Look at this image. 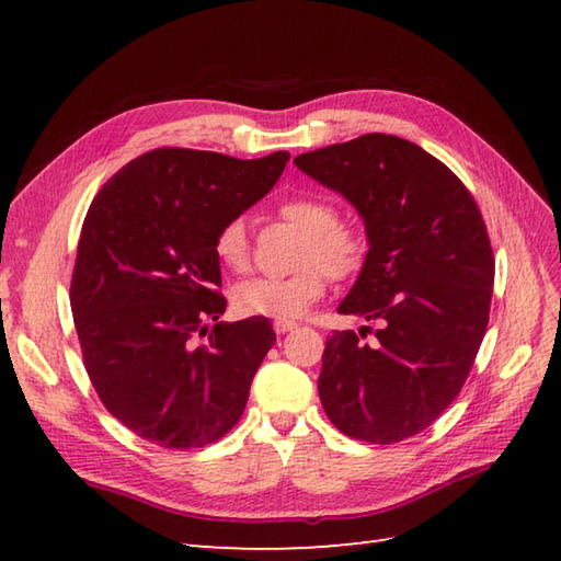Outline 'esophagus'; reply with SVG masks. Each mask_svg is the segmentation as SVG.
I'll list each match as a JSON object with an SVG mask.
<instances>
[{"instance_id": "34e87169", "label": "esophagus", "mask_w": 561, "mask_h": 561, "mask_svg": "<svg viewBox=\"0 0 561 561\" xmlns=\"http://www.w3.org/2000/svg\"><path fill=\"white\" fill-rule=\"evenodd\" d=\"M294 328H296L294 320H274V332H277V335H284V332H289Z\"/></svg>"}]
</instances>
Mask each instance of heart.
Listing matches in <instances>:
<instances>
[{
    "label": "heart",
    "instance_id": "b5f03b06",
    "mask_svg": "<svg viewBox=\"0 0 561 561\" xmlns=\"http://www.w3.org/2000/svg\"><path fill=\"white\" fill-rule=\"evenodd\" d=\"M279 214L304 233L301 270L289 277H253L238 284L231 294L238 316L296 320L323 299L328 277L352 279L364 267L368 238L359 226L340 221V209L330 197L294 195L282 202ZM211 248L226 270L243 272L250 265L245 221L236 217L221 224Z\"/></svg>",
    "mask_w": 561,
    "mask_h": 561
}]
</instances>
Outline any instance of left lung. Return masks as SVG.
<instances>
[{"label":"left lung","mask_w":561,"mask_h":561,"mask_svg":"<svg viewBox=\"0 0 561 561\" xmlns=\"http://www.w3.org/2000/svg\"><path fill=\"white\" fill-rule=\"evenodd\" d=\"M364 217L368 253L337 308L376 323L335 330L318 392L342 434L398 444L458 398L490 323L494 253L478 202L446 163L412 141L362 135L296 157Z\"/></svg>","instance_id":"1"}]
</instances>
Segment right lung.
Returning a JSON list of instances; mask_svg holds the SVG:
<instances>
[{"label":"right lung","instance_id":"1","mask_svg":"<svg viewBox=\"0 0 561 561\" xmlns=\"http://www.w3.org/2000/svg\"><path fill=\"white\" fill-rule=\"evenodd\" d=\"M287 161L289 151L241 161L161 147L125 163L93 197L69 304L93 388L139 438L202 448L241 420L277 335L267 318L207 328L226 311L211 245Z\"/></svg>","mask_w":561,"mask_h":561}]
</instances>
